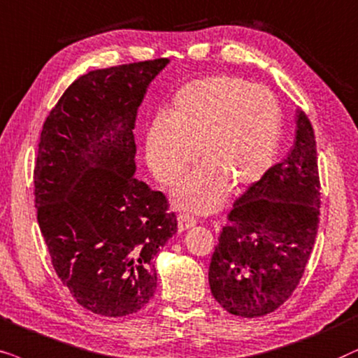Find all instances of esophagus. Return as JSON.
Listing matches in <instances>:
<instances>
[{"mask_svg":"<svg viewBox=\"0 0 358 358\" xmlns=\"http://www.w3.org/2000/svg\"><path fill=\"white\" fill-rule=\"evenodd\" d=\"M194 224H196V219H194L193 216H189V214L182 213V214H180V216H178V231H180V232L187 231V229L194 226Z\"/></svg>","mask_w":358,"mask_h":358,"instance_id":"esophagus-1","label":"esophagus"}]
</instances>
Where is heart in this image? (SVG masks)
Listing matches in <instances>:
<instances>
[{
    "label": "heart",
    "instance_id": "b5f03b06",
    "mask_svg": "<svg viewBox=\"0 0 358 358\" xmlns=\"http://www.w3.org/2000/svg\"><path fill=\"white\" fill-rule=\"evenodd\" d=\"M282 111L273 94L232 75L194 80L180 90L166 119L145 134V159L164 187H175L196 160L203 166L176 193L182 208L209 213L227 189L264 178L280 144Z\"/></svg>",
    "mask_w": 358,
    "mask_h": 358
}]
</instances>
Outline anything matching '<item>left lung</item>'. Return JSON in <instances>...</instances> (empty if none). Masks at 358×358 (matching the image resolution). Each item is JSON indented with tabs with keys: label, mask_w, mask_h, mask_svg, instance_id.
Here are the masks:
<instances>
[{
	"label": "left lung",
	"mask_w": 358,
	"mask_h": 358,
	"mask_svg": "<svg viewBox=\"0 0 358 358\" xmlns=\"http://www.w3.org/2000/svg\"><path fill=\"white\" fill-rule=\"evenodd\" d=\"M296 141L227 214L209 264V287L227 313H273L303 278L319 226L321 182L311 121L298 111Z\"/></svg>",
	"instance_id": "obj_1"
}]
</instances>
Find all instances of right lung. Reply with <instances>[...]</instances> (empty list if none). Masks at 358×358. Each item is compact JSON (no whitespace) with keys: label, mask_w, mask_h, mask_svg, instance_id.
I'll return each instance as SVG.
<instances>
[{"label":"right lung","mask_w":358,"mask_h":358,"mask_svg":"<svg viewBox=\"0 0 358 358\" xmlns=\"http://www.w3.org/2000/svg\"><path fill=\"white\" fill-rule=\"evenodd\" d=\"M169 59L93 70L50 109L34 166L37 222L76 303L127 316L154 296L152 259L175 234L169 199L134 178L137 108Z\"/></svg>","instance_id":"right-lung-1"}]
</instances>
